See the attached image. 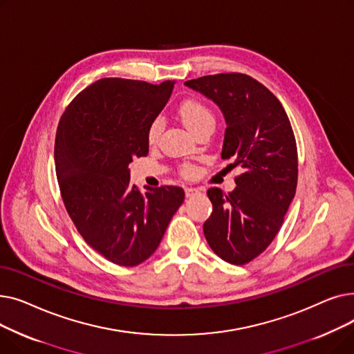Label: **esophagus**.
<instances>
[{
	"label": "esophagus",
	"instance_id": "34e87169",
	"mask_svg": "<svg viewBox=\"0 0 354 354\" xmlns=\"http://www.w3.org/2000/svg\"><path fill=\"white\" fill-rule=\"evenodd\" d=\"M196 194H199V191H198L196 188H192V187L185 188V195H187L188 198H191V196H194V195H196Z\"/></svg>",
	"mask_w": 354,
	"mask_h": 354
}]
</instances>
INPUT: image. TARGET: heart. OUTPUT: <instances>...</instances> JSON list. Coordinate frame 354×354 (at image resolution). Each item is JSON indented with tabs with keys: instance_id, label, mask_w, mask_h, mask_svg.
Segmentation results:
<instances>
[{
	"instance_id": "b5f03b06",
	"label": "heart",
	"mask_w": 354,
	"mask_h": 354,
	"mask_svg": "<svg viewBox=\"0 0 354 354\" xmlns=\"http://www.w3.org/2000/svg\"><path fill=\"white\" fill-rule=\"evenodd\" d=\"M178 116L185 123L191 132L196 133L198 130L205 126H215V116L211 107L199 99H187L178 106ZM163 129L162 118H156L147 129L149 143H155L159 139V135ZM183 175L192 176L195 174V167L191 165H185L182 169Z\"/></svg>"
}]
</instances>
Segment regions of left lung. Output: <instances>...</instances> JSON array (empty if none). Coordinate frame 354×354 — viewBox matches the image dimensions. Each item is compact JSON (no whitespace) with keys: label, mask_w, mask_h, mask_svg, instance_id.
<instances>
[{"label":"left lung","mask_w":354,"mask_h":354,"mask_svg":"<svg viewBox=\"0 0 354 354\" xmlns=\"http://www.w3.org/2000/svg\"><path fill=\"white\" fill-rule=\"evenodd\" d=\"M214 100L227 129L222 159L244 172L225 194L208 189L212 214L203 234L212 251L234 266H244L267 250L280 231L295 195L299 158L283 104L259 82L243 73H221L185 82Z\"/></svg>","instance_id":"1"}]
</instances>
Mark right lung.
Instances as JSON below:
<instances>
[{"label": "right lung", "instance_id": "1", "mask_svg": "<svg viewBox=\"0 0 354 354\" xmlns=\"http://www.w3.org/2000/svg\"><path fill=\"white\" fill-rule=\"evenodd\" d=\"M175 80L100 79L71 100L54 143L64 207L86 243L109 261L135 267L160 244L185 199L179 187L130 185L129 165L149 153L147 129Z\"/></svg>", "mask_w": 354, "mask_h": 354}]
</instances>
